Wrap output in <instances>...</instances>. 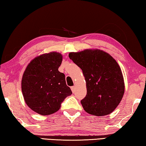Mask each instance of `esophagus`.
<instances>
[{
  "label": "esophagus",
  "instance_id": "1",
  "mask_svg": "<svg viewBox=\"0 0 146 146\" xmlns=\"http://www.w3.org/2000/svg\"><path fill=\"white\" fill-rule=\"evenodd\" d=\"M70 88H71L72 92V93H75V92H76V86H71Z\"/></svg>",
  "mask_w": 146,
  "mask_h": 146
}]
</instances>
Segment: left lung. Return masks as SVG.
<instances>
[{"mask_svg":"<svg viewBox=\"0 0 146 146\" xmlns=\"http://www.w3.org/2000/svg\"><path fill=\"white\" fill-rule=\"evenodd\" d=\"M68 56L81 68L85 78L87 94L81 101L84 110L96 116L113 112L124 93L123 76L117 61L98 49L70 52Z\"/></svg>","mask_w":146,"mask_h":146,"instance_id":"1","label":"left lung"}]
</instances>
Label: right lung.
<instances>
[{
    "label": "right lung",
    "instance_id": "1",
    "mask_svg": "<svg viewBox=\"0 0 146 146\" xmlns=\"http://www.w3.org/2000/svg\"><path fill=\"white\" fill-rule=\"evenodd\" d=\"M61 62V54H44L31 61L23 74L22 91L25 103L42 115L59 110L64 99L72 94L65 74L58 70Z\"/></svg>",
    "mask_w": 146,
    "mask_h": 146
}]
</instances>
